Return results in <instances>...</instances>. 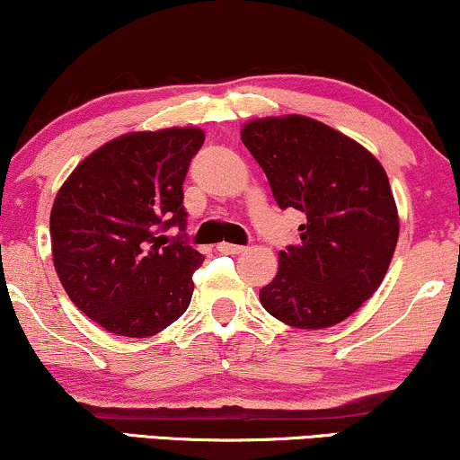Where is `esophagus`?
Masks as SVG:
<instances>
[{
  "instance_id": "obj_1",
  "label": "esophagus",
  "mask_w": 460,
  "mask_h": 460,
  "mask_svg": "<svg viewBox=\"0 0 460 460\" xmlns=\"http://www.w3.org/2000/svg\"><path fill=\"white\" fill-rule=\"evenodd\" d=\"M217 251L219 253H226V255H238V253H243L244 251V247L243 244H234V243H219L217 244Z\"/></svg>"
}]
</instances>
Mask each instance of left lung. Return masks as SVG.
Wrapping results in <instances>:
<instances>
[{"label":"left lung","instance_id":"left-lung-1","mask_svg":"<svg viewBox=\"0 0 460 460\" xmlns=\"http://www.w3.org/2000/svg\"><path fill=\"white\" fill-rule=\"evenodd\" d=\"M241 136L280 209L305 213L299 243L280 251L279 274L260 291L261 305L295 329L341 323L379 288L398 243L385 169L310 117L255 119Z\"/></svg>","mask_w":460,"mask_h":460}]
</instances>
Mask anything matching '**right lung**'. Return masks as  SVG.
<instances>
[{
	"mask_svg": "<svg viewBox=\"0 0 460 460\" xmlns=\"http://www.w3.org/2000/svg\"><path fill=\"white\" fill-rule=\"evenodd\" d=\"M205 142L197 128L115 137L75 167L56 194V274L75 305L121 337H150L190 304L205 257L186 243L184 178ZM180 227L178 237H165Z\"/></svg>",
	"mask_w": 460,
	"mask_h": 460,
	"instance_id": "right-lung-1",
	"label": "right lung"
}]
</instances>
